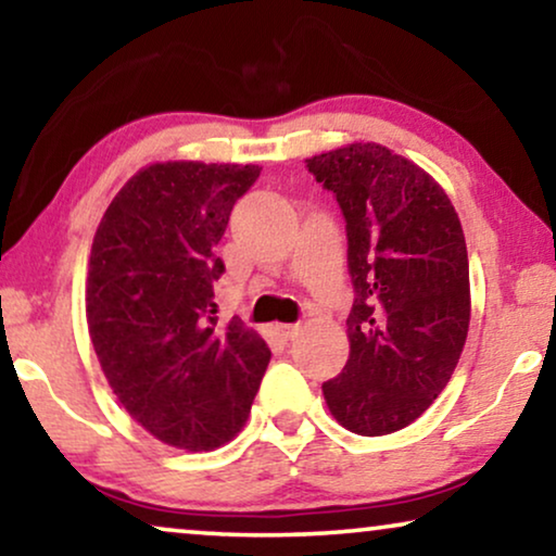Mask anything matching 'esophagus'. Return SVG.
I'll return each instance as SVG.
<instances>
[{
  "label": "esophagus",
  "instance_id": "obj_1",
  "mask_svg": "<svg viewBox=\"0 0 556 556\" xmlns=\"http://www.w3.org/2000/svg\"><path fill=\"white\" fill-rule=\"evenodd\" d=\"M273 331H276L283 341H288L301 331V324H276V326H273Z\"/></svg>",
  "mask_w": 556,
  "mask_h": 556
}]
</instances>
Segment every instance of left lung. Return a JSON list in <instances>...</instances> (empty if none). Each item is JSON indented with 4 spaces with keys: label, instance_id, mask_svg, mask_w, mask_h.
<instances>
[{
    "label": "left lung",
    "instance_id": "left-lung-1",
    "mask_svg": "<svg viewBox=\"0 0 556 556\" xmlns=\"http://www.w3.org/2000/svg\"><path fill=\"white\" fill-rule=\"evenodd\" d=\"M346 219L354 306L349 359L324 382L339 425L390 435L428 409L458 367L470 324L468 250L445 189L375 141L306 159Z\"/></svg>",
    "mask_w": 556,
    "mask_h": 556
}]
</instances>
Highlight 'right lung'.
Instances as JSON below:
<instances>
[{
	"label": "right lung",
	"instance_id": "add662e5",
	"mask_svg": "<svg viewBox=\"0 0 556 556\" xmlns=\"http://www.w3.org/2000/svg\"><path fill=\"white\" fill-rule=\"evenodd\" d=\"M257 177V164L143 166L90 248L86 316L103 375L143 430L181 451L230 443L270 362L240 318L217 326L212 291L227 219Z\"/></svg>",
	"mask_w": 556,
	"mask_h": 556
}]
</instances>
